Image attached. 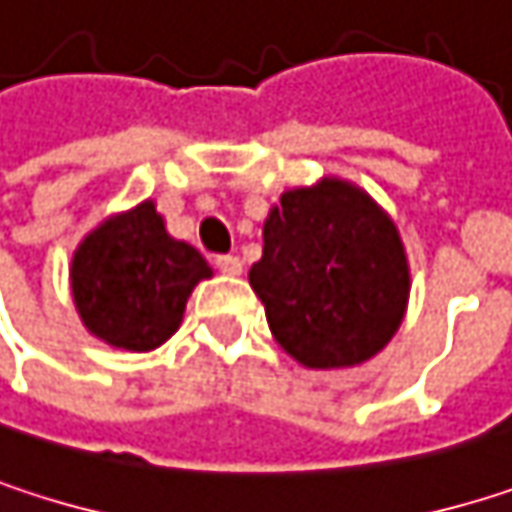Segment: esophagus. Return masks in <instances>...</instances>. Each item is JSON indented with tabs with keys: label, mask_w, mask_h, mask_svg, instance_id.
Wrapping results in <instances>:
<instances>
[{
	"label": "esophagus",
	"mask_w": 512,
	"mask_h": 512,
	"mask_svg": "<svg viewBox=\"0 0 512 512\" xmlns=\"http://www.w3.org/2000/svg\"><path fill=\"white\" fill-rule=\"evenodd\" d=\"M216 269L222 275H240L243 272V260L237 255H219L216 257Z\"/></svg>",
	"instance_id": "1"
}]
</instances>
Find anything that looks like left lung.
Listing matches in <instances>:
<instances>
[{
    "label": "left lung",
    "instance_id": "left-lung-1",
    "mask_svg": "<svg viewBox=\"0 0 512 512\" xmlns=\"http://www.w3.org/2000/svg\"><path fill=\"white\" fill-rule=\"evenodd\" d=\"M249 284L284 353L305 367H353L400 329L409 263L388 213L353 183L323 177L269 210Z\"/></svg>",
    "mask_w": 512,
    "mask_h": 512
}]
</instances>
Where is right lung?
<instances>
[{
	"label": "right lung",
	"mask_w": 512,
	"mask_h": 512,
	"mask_svg": "<svg viewBox=\"0 0 512 512\" xmlns=\"http://www.w3.org/2000/svg\"><path fill=\"white\" fill-rule=\"evenodd\" d=\"M210 275L201 252L168 237L154 201H142L79 243L70 290L94 338L118 350L148 353L177 332L192 287Z\"/></svg>",
	"instance_id": "1"
}]
</instances>
